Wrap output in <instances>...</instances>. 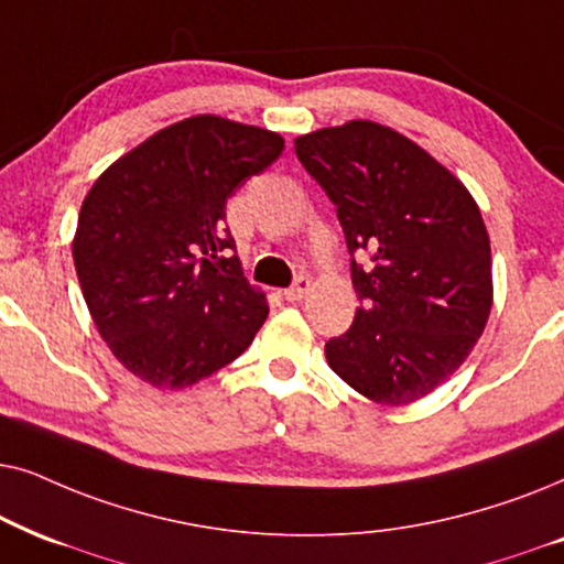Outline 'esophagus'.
Returning <instances> with one entry per match:
<instances>
[{
  "label": "esophagus",
  "instance_id": "34e87169",
  "mask_svg": "<svg viewBox=\"0 0 564 564\" xmlns=\"http://www.w3.org/2000/svg\"><path fill=\"white\" fill-rule=\"evenodd\" d=\"M310 289H312V281L310 278H296V283L291 289H286L283 291V296H286V302H302V299L310 294Z\"/></svg>",
  "mask_w": 564,
  "mask_h": 564
}]
</instances>
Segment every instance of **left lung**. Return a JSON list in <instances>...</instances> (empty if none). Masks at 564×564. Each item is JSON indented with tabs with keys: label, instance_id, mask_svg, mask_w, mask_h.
I'll use <instances>...</instances> for the list:
<instances>
[{
	"label": "left lung",
	"instance_id": "obj_1",
	"mask_svg": "<svg viewBox=\"0 0 564 564\" xmlns=\"http://www.w3.org/2000/svg\"><path fill=\"white\" fill-rule=\"evenodd\" d=\"M337 206L360 306L325 345L329 369L377 404H410L459 369L492 310L490 237L467 185L404 133L348 120L294 141Z\"/></svg>",
	"mask_w": 564,
	"mask_h": 564
}]
</instances>
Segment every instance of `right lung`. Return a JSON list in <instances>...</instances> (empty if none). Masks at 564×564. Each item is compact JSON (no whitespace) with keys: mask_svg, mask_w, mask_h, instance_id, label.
<instances>
[{"mask_svg":"<svg viewBox=\"0 0 564 564\" xmlns=\"http://www.w3.org/2000/svg\"><path fill=\"white\" fill-rule=\"evenodd\" d=\"M283 137L191 116L118 156L82 200L74 268L97 333L133 377L185 389L245 352L268 317L227 229V198Z\"/></svg>","mask_w":564,"mask_h":564,"instance_id":"obj_1","label":"right lung"}]
</instances>
